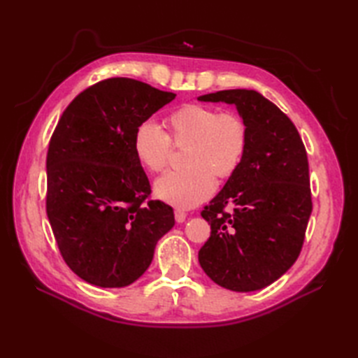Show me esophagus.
Here are the masks:
<instances>
[{
    "mask_svg": "<svg viewBox=\"0 0 358 358\" xmlns=\"http://www.w3.org/2000/svg\"><path fill=\"white\" fill-rule=\"evenodd\" d=\"M186 212H183V210H175V222L177 223H183L185 220H186Z\"/></svg>",
    "mask_w": 358,
    "mask_h": 358,
    "instance_id": "esophagus-1",
    "label": "esophagus"
}]
</instances>
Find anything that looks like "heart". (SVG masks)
Instances as JSON below:
<instances>
[{
    "label": "heart",
    "instance_id": "obj_1",
    "mask_svg": "<svg viewBox=\"0 0 358 358\" xmlns=\"http://www.w3.org/2000/svg\"><path fill=\"white\" fill-rule=\"evenodd\" d=\"M171 136L154 121L135 129L134 154L138 163L159 172L169 163L172 143L189 144L186 169L167 172L155 183V195L167 204L191 209L215 189V177L227 178L237 171L248 148V127L237 113L222 112L201 104H187L167 118Z\"/></svg>",
    "mask_w": 358,
    "mask_h": 358
}]
</instances>
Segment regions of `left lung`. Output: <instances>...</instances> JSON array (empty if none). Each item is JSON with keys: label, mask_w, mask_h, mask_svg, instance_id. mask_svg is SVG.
<instances>
[{"label": "left lung", "mask_w": 358, "mask_h": 358, "mask_svg": "<svg viewBox=\"0 0 358 358\" xmlns=\"http://www.w3.org/2000/svg\"><path fill=\"white\" fill-rule=\"evenodd\" d=\"M199 100L234 104L248 127L240 166L201 212L210 237L199 262L222 287L258 291L291 268L305 241L313 212L305 144L287 115L257 90H220Z\"/></svg>", "instance_id": "8db88e82"}]
</instances>
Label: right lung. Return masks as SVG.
<instances>
[{"instance_id":"right-lung-1","label":"right lung","mask_w":358,"mask_h":358,"mask_svg":"<svg viewBox=\"0 0 358 358\" xmlns=\"http://www.w3.org/2000/svg\"><path fill=\"white\" fill-rule=\"evenodd\" d=\"M175 98L132 78L83 90L53 132L45 167V210L67 266L87 283L124 287L154 258L173 210L150 200L149 180L134 154L135 129Z\"/></svg>"}]
</instances>
